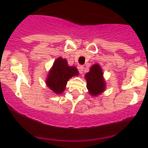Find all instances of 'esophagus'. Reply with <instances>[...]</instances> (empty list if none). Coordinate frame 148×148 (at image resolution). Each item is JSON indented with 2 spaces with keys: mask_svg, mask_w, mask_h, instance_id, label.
<instances>
[{
  "mask_svg": "<svg viewBox=\"0 0 148 148\" xmlns=\"http://www.w3.org/2000/svg\"><path fill=\"white\" fill-rule=\"evenodd\" d=\"M78 71H79V73L82 74V73H83V70H84V66H82V65H79V66H78Z\"/></svg>",
  "mask_w": 148,
  "mask_h": 148,
  "instance_id": "esophagus-1",
  "label": "esophagus"
}]
</instances>
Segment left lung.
<instances>
[{
	"label": "left lung",
	"instance_id": "left-lung-1",
	"mask_svg": "<svg viewBox=\"0 0 148 148\" xmlns=\"http://www.w3.org/2000/svg\"><path fill=\"white\" fill-rule=\"evenodd\" d=\"M87 87L89 93L92 96L99 95L105 90V82L103 78V72L99 64L92 65L90 72L85 75Z\"/></svg>",
	"mask_w": 148,
	"mask_h": 148
}]
</instances>
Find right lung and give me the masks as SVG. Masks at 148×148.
Instances as JSON below:
<instances>
[{"label": "right lung", "instance_id": "right-lung-1", "mask_svg": "<svg viewBox=\"0 0 148 148\" xmlns=\"http://www.w3.org/2000/svg\"><path fill=\"white\" fill-rule=\"evenodd\" d=\"M78 71L75 66H70L67 61L59 57L55 61L46 80L47 87L56 94L62 93L70 78L78 75Z\"/></svg>", "mask_w": 148, "mask_h": 148}]
</instances>
